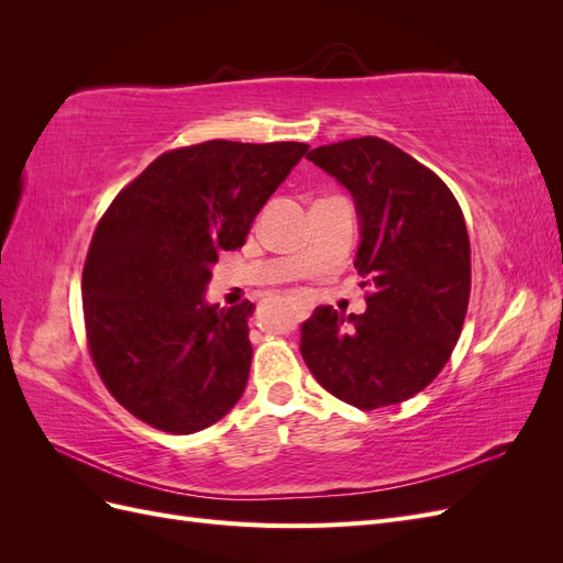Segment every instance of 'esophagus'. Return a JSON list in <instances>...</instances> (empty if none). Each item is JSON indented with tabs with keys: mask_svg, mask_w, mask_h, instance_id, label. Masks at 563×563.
Wrapping results in <instances>:
<instances>
[{
	"mask_svg": "<svg viewBox=\"0 0 563 563\" xmlns=\"http://www.w3.org/2000/svg\"><path fill=\"white\" fill-rule=\"evenodd\" d=\"M291 310H294V317H296L298 321H302L305 317L310 314V305L302 302V300H294V302H291Z\"/></svg>",
	"mask_w": 563,
	"mask_h": 563,
	"instance_id": "obj_1",
	"label": "esophagus"
}]
</instances>
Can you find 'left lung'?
<instances>
[{"instance_id": "8db88e82", "label": "left lung", "mask_w": 563, "mask_h": 563, "mask_svg": "<svg viewBox=\"0 0 563 563\" xmlns=\"http://www.w3.org/2000/svg\"><path fill=\"white\" fill-rule=\"evenodd\" d=\"M354 197L362 244L354 267L368 286L364 314L317 308L300 354L317 383L362 411L428 387L457 343L472 267L463 211L434 172L376 135L310 155Z\"/></svg>"}]
</instances>
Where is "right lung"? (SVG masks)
Here are the masks:
<instances>
[{
  "label": "right lung",
  "mask_w": 563,
  "mask_h": 563,
  "mask_svg": "<svg viewBox=\"0 0 563 563\" xmlns=\"http://www.w3.org/2000/svg\"><path fill=\"white\" fill-rule=\"evenodd\" d=\"M308 143L207 141L168 150L100 218L81 275L93 366L131 416L192 434L240 401L253 305L203 300L220 251L244 246L253 218Z\"/></svg>",
  "instance_id": "add662e5"
}]
</instances>
